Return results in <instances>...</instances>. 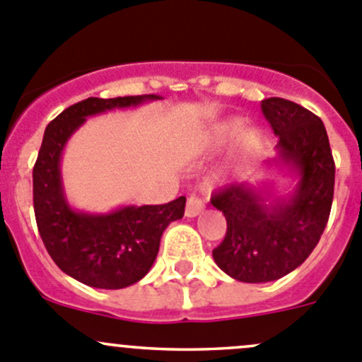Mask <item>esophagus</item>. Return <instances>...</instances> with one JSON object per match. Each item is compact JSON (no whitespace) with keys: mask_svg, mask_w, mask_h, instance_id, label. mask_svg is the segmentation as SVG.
<instances>
[{"mask_svg":"<svg viewBox=\"0 0 362 362\" xmlns=\"http://www.w3.org/2000/svg\"><path fill=\"white\" fill-rule=\"evenodd\" d=\"M203 210H204L203 199L196 194L189 196L187 206H185V215H187V217H198Z\"/></svg>","mask_w":362,"mask_h":362,"instance_id":"1","label":"esophagus"}]
</instances>
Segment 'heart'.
Instances as JSON below:
<instances>
[{
  "label": "heart",
  "instance_id": "1",
  "mask_svg": "<svg viewBox=\"0 0 362 362\" xmlns=\"http://www.w3.org/2000/svg\"><path fill=\"white\" fill-rule=\"evenodd\" d=\"M245 129H247V122L242 119V117H229V119L221 120V122L215 124V126L211 127L204 145H206V148H210V151L224 148L228 147V145H231L233 141L238 140V138L245 133ZM261 145L262 141H261V136H259V133H255V131H249V133L243 136L242 144H240V154H242L243 158H249V156L257 154Z\"/></svg>",
  "mask_w": 362,
  "mask_h": 362
}]
</instances>
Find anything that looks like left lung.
I'll return each instance as SVG.
<instances>
[{"instance_id": "1", "label": "left lung", "mask_w": 362, "mask_h": 362, "mask_svg": "<svg viewBox=\"0 0 362 362\" xmlns=\"http://www.w3.org/2000/svg\"><path fill=\"white\" fill-rule=\"evenodd\" d=\"M261 108L279 136L276 154L264 166L289 173L294 187L280 196L269 182L249 180L211 196L228 222L214 261L245 284L273 282L305 262L326 229L334 192V160L322 120L282 98L262 100Z\"/></svg>"}]
</instances>
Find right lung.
I'll use <instances>...</instances> for the list:
<instances>
[{"label": "right lung", "mask_w": 362, "mask_h": 362, "mask_svg": "<svg viewBox=\"0 0 362 362\" xmlns=\"http://www.w3.org/2000/svg\"><path fill=\"white\" fill-rule=\"evenodd\" d=\"M163 100L158 94L101 100L87 98L47 126L33 170V203L45 249L66 275L96 289H124L140 282L154 264L160 236L184 217L185 198L166 204H126L105 214L69 204L61 175L68 140L93 115Z\"/></svg>", "instance_id": "1"}]
</instances>
